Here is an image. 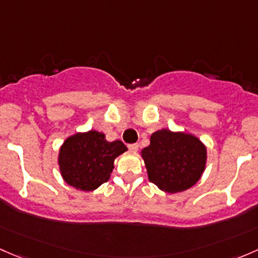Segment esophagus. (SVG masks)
Masks as SVG:
<instances>
[{"instance_id":"34e87169","label":"esophagus","mask_w":258,"mask_h":258,"mask_svg":"<svg viewBox=\"0 0 258 258\" xmlns=\"http://www.w3.org/2000/svg\"><path fill=\"white\" fill-rule=\"evenodd\" d=\"M128 148L130 151H138V149H139V144H130L128 145Z\"/></svg>"}]
</instances>
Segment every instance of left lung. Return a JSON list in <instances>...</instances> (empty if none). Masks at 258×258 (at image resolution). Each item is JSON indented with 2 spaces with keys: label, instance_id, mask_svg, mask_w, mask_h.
<instances>
[{
  "label": "left lung",
  "instance_id": "8db88e82",
  "mask_svg": "<svg viewBox=\"0 0 258 258\" xmlns=\"http://www.w3.org/2000/svg\"><path fill=\"white\" fill-rule=\"evenodd\" d=\"M142 158L149 180L160 190L175 194L200 180L206 165V147L195 135L161 129L151 134Z\"/></svg>",
  "mask_w": 258,
  "mask_h": 258
}]
</instances>
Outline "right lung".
<instances>
[{"label":"right lung","mask_w":258,"mask_h":258,"mask_svg":"<svg viewBox=\"0 0 258 258\" xmlns=\"http://www.w3.org/2000/svg\"><path fill=\"white\" fill-rule=\"evenodd\" d=\"M120 140L107 142L97 130L77 133L67 138L58 155L60 175L71 186L93 191L109 180L114 159L126 151Z\"/></svg>","instance_id":"1"}]
</instances>
